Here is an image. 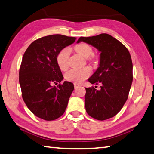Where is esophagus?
<instances>
[{"label": "esophagus", "instance_id": "esophagus-1", "mask_svg": "<svg viewBox=\"0 0 154 154\" xmlns=\"http://www.w3.org/2000/svg\"><path fill=\"white\" fill-rule=\"evenodd\" d=\"M80 85L79 84V83H74V87H75V88H78V87H79Z\"/></svg>", "mask_w": 154, "mask_h": 154}]
</instances>
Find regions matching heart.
Returning <instances> with one entry per match:
<instances>
[{
	"label": "heart",
	"mask_w": 154,
	"mask_h": 154,
	"mask_svg": "<svg viewBox=\"0 0 154 154\" xmlns=\"http://www.w3.org/2000/svg\"><path fill=\"white\" fill-rule=\"evenodd\" d=\"M75 50L80 55L85 58H89L94 54V50L91 47L85 43H80L75 46ZM70 49L68 47L60 50L57 55V65L61 70L65 71L69 66V58ZM91 73V70L89 67L83 69H72L69 70L65 74V79L69 82L75 83H82L86 79Z\"/></svg>",
	"instance_id": "1"
}]
</instances>
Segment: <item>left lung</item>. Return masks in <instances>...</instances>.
I'll return each mask as SVG.
<instances>
[{
	"instance_id": "obj_1",
	"label": "left lung",
	"mask_w": 154,
	"mask_h": 154,
	"mask_svg": "<svg viewBox=\"0 0 154 154\" xmlns=\"http://www.w3.org/2000/svg\"><path fill=\"white\" fill-rule=\"evenodd\" d=\"M100 52L99 67L89 78L91 84L101 83V89L85 88V106L89 116L99 121L118 114L127 101L133 82V63L128 49L107 33L80 37Z\"/></svg>"
}]
</instances>
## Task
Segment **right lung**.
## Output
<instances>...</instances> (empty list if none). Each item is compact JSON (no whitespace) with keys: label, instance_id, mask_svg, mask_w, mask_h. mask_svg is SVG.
I'll list each match as a JSON object with an SVG mask.
<instances>
[{"label":"right lung","instance_id":"1","mask_svg":"<svg viewBox=\"0 0 154 154\" xmlns=\"http://www.w3.org/2000/svg\"><path fill=\"white\" fill-rule=\"evenodd\" d=\"M76 38L60 34L44 36L33 41L25 52L19 69L22 97L36 116L53 121L64 114L74 89L72 83H60L63 76L57 63L60 50L74 42Z\"/></svg>","mask_w":154,"mask_h":154}]
</instances>
